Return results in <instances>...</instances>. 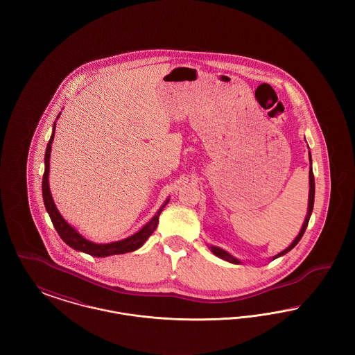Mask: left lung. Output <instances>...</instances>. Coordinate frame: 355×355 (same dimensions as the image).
I'll list each match as a JSON object with an SVG mask.
<instances>
[{
    "label": "left lung",
    "instance_id": "left-lung-1",
    "mask_svg": "<svg viewBox=\"0 0 355 355\" xmlns=\"http://www.w3.org/2000/svg\"><path fill=\"white\" fill-rule=\"evenodd\" d=\"M309 159H310V164H311V154L309 153ZM309 181H310V190H309V206H307V216H306V218H304V225H302V229H301V232H300V234L297 236V238L293 241V243L286 248L284 252H281V253L277 254V255H274L272 257V259H275V258H278V257H281V255H285V254L288 253L300 241H301V238L304 236V230H306V227H307V223H309V220H310V217H311V211H313V207H314V194H315V184H314V174H313V169H311V166H310V171H309ZM210 250L213 252L214 255H217V257H220V259H225V261H227V262H230V263H241V261L239 259H236V257H233L232 254L227 253V252H225L223 249H220V248H217V246H210Z\"/></svg>",
    "mask_w": 355,
    "mask_h": 355
}]
</instances>
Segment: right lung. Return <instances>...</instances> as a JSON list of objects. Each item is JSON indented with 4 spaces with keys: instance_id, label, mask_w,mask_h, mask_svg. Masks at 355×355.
I'll return each mask as SVG.
<instances>
[{
    "instance_id": "right-lung-1",
    "label": "right lung",
    "mask_w": 355,
    "mask_h": 355,
    "mask_svg": "<svg viewBox=\"0 0 355 355\" xmlns=\"http://www.w3.org/2000/svg\"><path fill=\"white\" fill-rule=\"evenodd\" d=\"M54 130H55V122L53 126L51 139H49L46 150H45V171H44V177H42V197H44L46 211L51 217L53 226L57 230L58 236H61L62 241L70 248H73L74 250L83 252V253L89 254L93 257H107V255H116V254L130 253V252H135L137 249H139L155 230V227L158 225V217H159L162 209L165 207V205L169 202V200L161 206V209L155 213V216L153 217L152 220H149L139 232H137L133 236H128V238L121 239L117 242H110V243H94V242L86 239L62 218V216L60 214L58 209L55 207L53 197H51V187H49V158H51V142L54 138Z\"/></svg>"
}]
</instances>
